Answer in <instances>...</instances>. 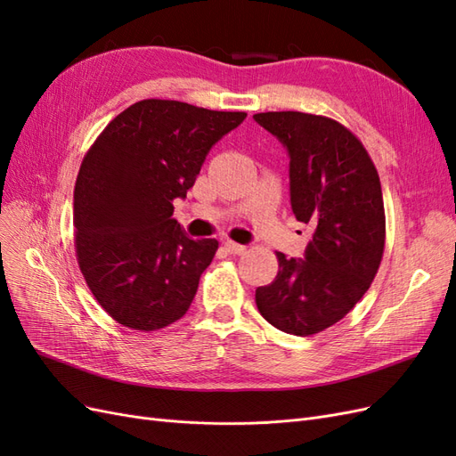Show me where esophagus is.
Here are the masks:
<instances>
[{"mask_svg":"<svg viewBox=\"0 0 456 456\" xmlns=\"http://www.w3.org/2000/svg\"><path fill=\"white\" fill-rule=\"evenodd\" d=\"M224 249H226L230 255H243V253L247 251V247L228 240V241H224Z\"/></svg>","mask_w":456,"mask_h":456,"instance_id":"34e87169","label":"esophagus"}]
</instances>
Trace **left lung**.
I'll list each match as a JSON object with an SVG mask.
<instances>
[{
    "label": "left lung",
    "instance_id": "1",
    "mask_svg": "<svg viewBox=\"0 0 456 456\" xmlns=\"http://www.w3.org/2000/svg\"><path fill=\"white\" fill-rule=\"evenodd\" d=\"M253 118L287 146L293 213L314 226L305 260L275 253L278 275L256 289V308L283 333L310 337L340 322L379 272L386 241L380 178L362 141L333 118Z\"/></svg>",
    "mask_w": 456,
    "mask_h": 456
}]
</instances>
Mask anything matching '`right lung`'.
Listing matches in <instances>:
<instances>
[{
    "label": "right lung",
    "mask_w": 456,
    "mask_h": 456,
    "mask_svg": "<svg viewBox=\"0 0 456 456\" xmlns=\"http://www.w3.org/2000/svg\"><path fill=\"white\" fill-rule=\"evenodd\" d=\"M245 112L146 99L87 150L74 188V247L96 302L119 325L158 330L188 312L216 240H190L173 201L194 186L207 151Z\"/></svg>",
    "instance_id": "add662e5"
}]
</instances>
